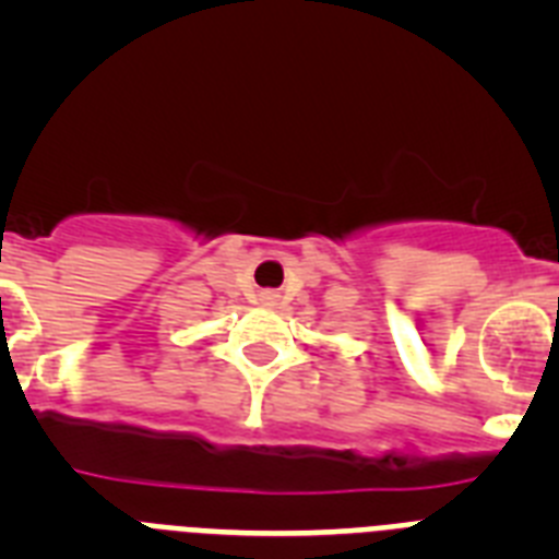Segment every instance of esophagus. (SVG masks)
<instances>
[{"label":"esophagus","mask_w":559,"mask_h":559,"mask_svg":"<svg viewBox=\"0 0 559 559\" xmlns=\"http://www.w3.org/2000/svg\"><path fill=\"white\" fill-rule=\"evenodd\" d=\"M260 299H263V305H276L274 290H263V294H260Z\"/></svg>","instance_id":"34e87169"}]
</instances>
